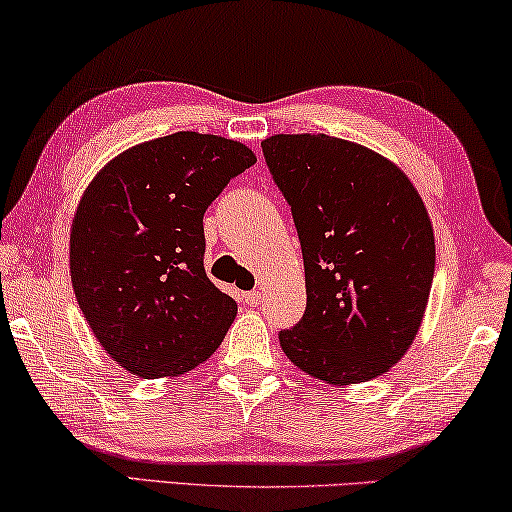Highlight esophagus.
Masks as SVG:
<instances>
[{"label": "esophagus", "instance_id": "esophagus-1", "mask_svg": "<svg viewBox=\"0 0 512 512\" xmlns=\"http://www.w3.org/2000/svg\"><path fill=\"white\" fill-rule=\"evenodd\" d=\"M263 300V293L261 290H249V293L242 295V302H245L247 306H258Z\"/></svg>", "mask_w": 512, "mask_h": 512}]
</instances>
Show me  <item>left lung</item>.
<instances>
[{"mask_svg": "<svg viewBox=\"0 0 512 512\" xmlns=\"http://www.w3.org/2000/svg\"><path fill=\"white\" fill-rule=\"evenodd\" d=\"M300 235L306 311L279 332L286 357L327 384L387 373L410 348L435 274L428 210L387 157L327 135L263 141Z\"/></svg>", "mask_w": 512, "mask_h": 512, "instance_id": "8db88e82", "label": "left lung"}]
</instances>
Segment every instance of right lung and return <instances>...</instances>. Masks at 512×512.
I'll list each match as a JSON object with an SVG mask.
<instances>
[{
    "mask_svg": "<svg viewBox=\"0 0 512 512\" xmlns=\"http://www.w3.org/2000/svg\"><path fill=\"white\" fill-rule=\"evenodd\" d=\"M256 162L245 144L176 132L116 155L70 229V281L93 336L139 377H174L219 348L238 313L203 267V212Z\"/></svg>",
    "mask_w": 512,
    "mask_h": 512,
    "instance_id": "obj_1",
    "label": "right lung"
}]
</instances>
